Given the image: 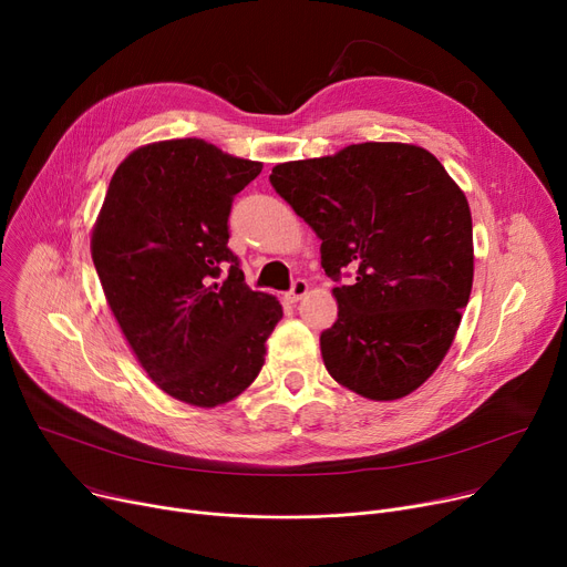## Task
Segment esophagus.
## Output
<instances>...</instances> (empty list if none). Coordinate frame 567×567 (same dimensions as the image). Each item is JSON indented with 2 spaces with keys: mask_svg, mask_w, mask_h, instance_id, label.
I'll list each match as a JSON object with an SVG mask.
<instances>
[{
  "mask_svg": "<svg viewBox=\"0 0 567 567\" xmlns=\"http://www.w3.org/2000/svg\"><path fill=\"white\" fill-rule=\"evenodd\" d=\"M308 293V280H303V278H299V280H293L291 282V289H289V301H299V299H303V296Z\"/></svg>",
  "mask_w": 567,
  "mask_h": 567,
  "instance_id": "34e87169",
  "label": "esophagus"
}]
</instances>
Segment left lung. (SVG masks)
Wrapping results in <instances>:
<instances>
[{
    "label": "left lung",
    "instance_id": "1",
    "mask_svg": "<svg viewBox=\"0 0 567 567\" xmlns=\"http://www.w3.org/2000/svg\"><path fill=\"white\" fill-rule=\"evenodd\" d=\"M268 178L321 238L326 276H351L333 289L338 321L319 338L326 370L370 400L419 389L449 353L471 296L464 193L430 152L400 142L282 163Z\"/></svg>",
    "mask_w": 567,
    "mask_h": 567
}]
</instances>
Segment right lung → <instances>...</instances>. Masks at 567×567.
I'll return each mask as SVG.
<instances>
[{"instance_id": "right-lung-1", "label": "right lung", "mask_w": 567, "mask_h": 567, "mask_svg": "<svg viewBox=\"0 0 567 567\" xmlns=\"http://www.w3.org/2000/svg\"><path fill=\"white\" fill-rule=\"evenodd\" d=\"M259 172L195 137L140 146L116 167L94 227L96 274L140 365L195 406L244 393L282 319L227 246L231 202Z\"/></svg>"}]
</instances>
